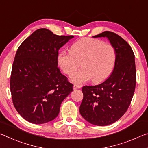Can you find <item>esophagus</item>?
<instances>
[{
	"mask_svg": "<svg viewBox=\"0 0 148 148\" xmlns=\"http://www.w3.org/2000/svg\"><path fill=\"white\" fill-rule=\"evenodd\" d=\"M81 88V86H79V85H76V84H74V86H73V88L74 90H76V89H79Z\"/></svg>",
	"mask_w": 148,
	"mask_h": 148,
	"instance_id": "obj_1",
	"label": "esophagus"
}]
</instances>
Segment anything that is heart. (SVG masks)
<instances>
[{"label": "heart", "mask_w": 148, "mask_h": 148, "mask_svg": "<svg viewBox=\"0 0 148 148\" xmlns=\"http://www.w3.org/2000/svg\"><path fill=\"white\" fill-rule=\"evenodd\" d=\"M116 59V51L112 45L91 38L75 42L70 52L62 51L57 57L60 69L69 76L78 69L80 62L82 69L70 77V81L76 84L91 79L95 83L106 79L114 69Z\"/></svg>", "instance_id": "obj_1"}]
</instances>
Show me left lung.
I'll use <instances>...</instances> for the list:
<instances>
[{
	"label": "left lung",
	"mask_w": 148,
	"mask_h": 148,
	"mask_svg": "<svg viewBox=\"0 0 148 148\" xmlns=\"http://www.w3.org/2000/svg\"><path fill=\"white\" fill-rule=\"evenodd\" d=\"M93 37L107 38L115 49L116 63L103 82L83 87L79 113L93 125L107 126L121 118L130 104L136 82L135 56L127 42L113 32L106 31Z\"/></svg>",
	"instance_id": "obj_1"
}]
</instances>
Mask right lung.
Here are the masks:
<instances>
[{"label": "right lung", "instance_id": "1", "mask_svg": "<svg viewBox=\"0 0 148 148\" xmlns=\"http://www.w3.org/2000/svg\"><path fill=\"white\" fill-rule=\"evenodd\" d=\"M73 36H57L45 28L35 31L16 51L10 91L16 111L25 120L40 125L58 116L73 85L58 68V50Z\"/></svg>", "mask_w": 148, "mask_h": 148}]
</instances>
